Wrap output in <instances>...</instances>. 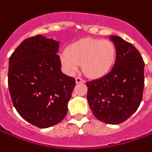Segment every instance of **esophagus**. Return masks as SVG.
<instances>
[{
  "label": "esophagus",
  "mask_w": 152,
  "mask_h": 152,
  "mask_svg": "<svg viewBox=\"0 0 152 152\" xmlns=\"http://www.w3.org/2000/svg\"><path fill=\"white\" fill-rule=\"evenodd\" d=\"M76 82L77 84H78V83H84V82H85V80H84L82 78H80V77H79V76H77V77H76Z\"/></svg>",
  "instance_id": "obj_1"
}]
</instances>
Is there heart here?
Returning <instances> with one entry per match:
<instances>
[{"label": "heart", "instance_id": "b5f03b06", "mask_svg": "<svg viewBox=\"0 0 152 152\" xmlns=\"http://www.w3.org/2000/svg\"><path fill=\"white\" fill-rule=\"evenodd\" d=\"M117 58L115 44L109 40L86 38L70 44L61 56L62 65L67 72H76L79 64L91 78L105 76L112 69Z\"/></svg>", "mask_w": 152, "mask_h": 152}]
</instances>
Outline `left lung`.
Wrapping results in <instances>:
<instances>
[{
  "instance_id": "left-lung-1",
  "label": "left lung",
  "mask_w": 152,
  "mask_h": 152,
  "mask_svg": "<svg viewBox=\"0 0 152 152\" xmlns=\"http://www.w3.org/2000/svg\"><path fill=\"white\" fill-rule=\"evenodd\" d=\"M109 38L116 46V61L107 75L87 81V99L98 120L118 124L135 113L142 100L145 63L132 43L118 36Z\"/></svg>"
}]
</instances>
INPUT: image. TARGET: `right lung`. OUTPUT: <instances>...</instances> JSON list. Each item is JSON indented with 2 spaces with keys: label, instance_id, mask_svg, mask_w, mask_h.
Segmentation results:
<instances>
[{
  "label": "right lung",
  "instance_id": "right-lung-1",
  "mask_svg": "<svg viewBox=\"0 0 152 152\" xmlns=\"http://www.w3.org/2000/svg\"><path fill=\"white\" fill-rule=\"evenodd\" d=\"M59 43L36 35L24 39L9 59L8 86L13 105L23 118L39 128L60 123L76 86L63 74Z\"/></svg>",
  "mask_w": 152,
  "mask_h": 152
}]
</instances>
